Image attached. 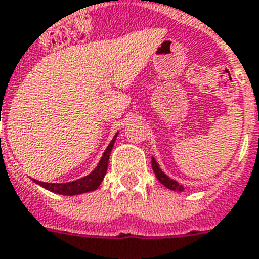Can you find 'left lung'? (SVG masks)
I'll use <instances>...</instances> for the list:
<instances>
[{
  "label": "left lung",
  "instance_id": "8db88e82",
  "mask_svg": "<svg viewBox=\"0 0 259 259\" xmlns=\"http://www.w3.org/2000/svg\"><path fill=\"white\" fill-rule=\"evenodd\" d=\"M151 166H152V170H154V173H155V176H157L158 181L161 182L163 186H166L167 189L176 190V192H184V190H185L184 186L180 185V184H178L176 180H173V178H170L169 176H167V174L161 169V166H159V163H158L157 159H155L154 157H151Z\"/></svg>",
  "mask_w": 259,
  "mask_h": 259
}]
</instances>
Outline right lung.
Listing matches in <instances>:
<instances>
[{"label":"right lung","instance_id":"add662e5","mask_svg":"<svg viewBox=\"0 0 259 259\" xmlns=\"http://www.w3.org/2000/svg\"><path fill=\"white\" fill-rule=\"evenodd\" d=\"M117 135H119V131L116 132L113 139L111 140V143L108 144V147L105 148V151L102 154L101 159L97 163V166L92 170V173H89L85 177L75 180V181L62 182V184H59V182H57V184H54V182H41L37 181V180H33V178H32V181L36 182L37 185H40L44 189L53 192V193L65 194V196H77V194L93 192V190H96L98 186L101 185L102 180H104L105 174H107L108 161H109V157H111L112 148L115 146Z\"/></svg>","mask_w":259,"mask_h":259}]
</instances>
